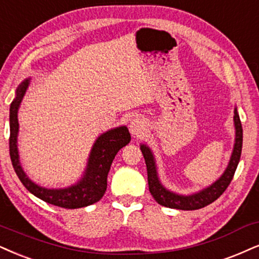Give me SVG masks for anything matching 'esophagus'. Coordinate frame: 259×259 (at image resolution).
Instances as JSON below:
<instances>
[{
	"label": "esophagus",
	"mask_w": 259,
	"mask_h": 259,
	"mask_svg": "<svg viewBox=\"0 0 259 259\" xmlns=\"http://www.w3.org/2000/svg\"><path fill=\"white\" fill-rule=\"evenodd\" d=\"M130 132L132 136H140L144 133L145 131V122L144 120H142L140 117H135L132 121L130 122Z\"/></svg>",
	"instance_id": "34e87169"
}]
</instances>
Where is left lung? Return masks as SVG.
I'll use <instances>...</instances> for the list:
<instances>
[{"instance_id":"left-lung-1","label":"left lung","mask_w":259,"mask_h":259,"mask_svg":"<svg viewBox=\"0 0 259 259\" xmlns=\"http://www.w3.org/2000/svg\"><path fill=\"white\" fill-rule=\"evenodd\" d=\"M234 126H235V143L234 149H233L231 159H229L228 167L226 168L225 173L221 175L219 180H216L209 187L204 188L198 193L190 194V196H183V194H177L165 188L161 184L158 179L157 168H156L155 157L152 151L146 145H140L143 156H144L146 169H148V183L149 190L155 200L161 205L171 207V209L179 210H197L204 207L212 202H215L221 194L227 190L231 184L233 177H234L235 170H237L238 163L240 161L241 148H242V127L239 117L237 108L234 109Z\"/></svg>"}]
</instances>
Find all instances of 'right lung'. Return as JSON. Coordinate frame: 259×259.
I'll use <instances>...</instances> for the list:
<instances>
[{"instance_id": "obj_1", "label": "right lung", "mask_w": 259, "mask_h": 259, "mask_svg": "<svg viewBox=\"0 0 259 259\" xmlns=\"http://www.w3.org/2000/svg\"><path fill=\"white\" fill-rule=\"evenodd\" d=\"M30 78L25 79L17 89V96L11 103L9 109V154L13 168L25 187L34 196L53 205L65 209H78L91 205L101 199L107 190V178L110 165L117 151L131 142V135L126 126L116 127L100 136L95 142L89 156L86 170L80 180L67 188H46L38 186L25 174L19 161L18 152V109L26 92Z\"/></svg>"}]
</instances>
